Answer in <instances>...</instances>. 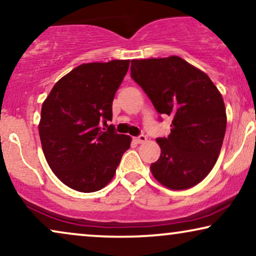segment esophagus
I'll list each match as a JSON object with an SVG mask.
<instances>
[{
    "label": "esophagus",
    "instance_id": "34e87169",
    "mask_svg": "<svg viewBox=\"0 0 256 256\" xmlns=\"http://www.w3.org/2000/svg\"><path fill=\"white\" fill-rule=\"evenodd\" d=\"M136 144H144V142L147 141V136L144 135H138V138H135Z\"/></svg>",
    "mask_w": 256,
    "mask_h": 256
}]
</instances>
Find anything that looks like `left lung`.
Masks as SVG:
<instances>
[{"mask_svg":"<svg viewBox=\"0 0 256 256\" xmlns=\"http://www.w3.org/2000/svg\"><path fill=\"white\" fill-rule=\"evenodd\" d=\"M130 76L158 114L172 118L170 134L156 138L161 155L150 166L154 178L175 190L198 184L213 169L224 142L227 116L220 92L178 56L132 60Z\"/></svg>","mask_w":256,"mask_h":256,"instance_id":"left-lung-1","label":"left lung"}]
</instances>
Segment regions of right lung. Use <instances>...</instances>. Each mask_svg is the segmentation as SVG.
Returning a JSON list of instances; mask_svg holds the SVG:
<instances>
[{"label": "right lung", "instance_id": "obj_1", "mask_svg": "<svg viewBox=\"0 0 256 256\" xmlns=\"http://www.w3.org/2000/svg\"><path fill=\"white\" fill-rule=\"evenodd\" d=\"M128 68L129 60L81 64L56 82L43 102V154L56 176L75 190L92 193L108 184L130 147L128 135L107 124Z\"/></svg>", "mask_w": 256, "mask_h": 256}]
</instances>
